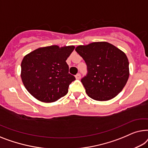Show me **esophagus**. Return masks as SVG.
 I'll use <instances>...</instances> for the list:
<instances>
[{
  "instance_id": "34e87169",
  "label": "esophagus",
  "mask_w": 148,
  "mask_h": 148,
  "mask_svg": "<svg viewBox=\"0 0 148 148\" xmlns=\"http://www.w3.org/2000/svg\"><path fill=\"white\" fill-rule=\"evenodd\" d=\"M75 77H76V78L77 79V80H79V79H80V78H81V75H80V74H77Z\"/></svg>"
}]
</instances>
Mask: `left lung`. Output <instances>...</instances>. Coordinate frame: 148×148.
I'll return each mask as SVG.
<instances>
[{
	"mask_svg": "<svg viewBox=\"0 0 148 148\" xmlns=\"http://www.w3.org/2000/svg\"><path fill=\"white\" fill-rule=\"evenodd\" d=\"M75 50L86 64L88 74L81 82L89 97L109 101L123 90L130 76L128 58L123 51L106 41L78 45Z\"/></svg>",
	"mask_w": 148,
	"mask_h": 148,
	"instance_id": "left-lung-1",
	"label": "left lung"
}]
</instances>
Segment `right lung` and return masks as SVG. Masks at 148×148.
<instances>
[{
	"instance_id": "1",
	"label": "right lung",
	"mask_w": 148,
	"mask_h": 148,
	"mask_svg": "<svg viewBox=\"0 0 148 148\" xmlns=\"http://www.w3.org/2000/svg\"><path fill=\"white\" fill-rule=\"evenodd\" d=\"M74 45L39 47L25 56L21 62L22 82L33 97L43 103H53L68 92L76 80L70 74L66 60Z\"/></svg>"
}]
</instances>
